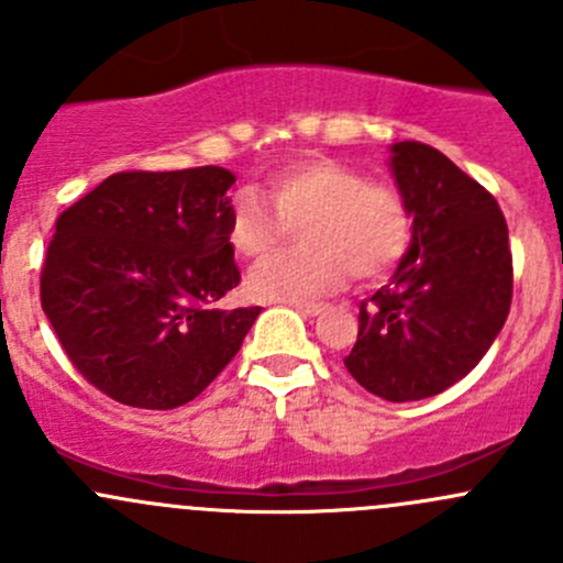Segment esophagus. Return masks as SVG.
I'll return each mask as SVG.
<instances>
[{
    "label": "esophagus",
    "mask_w": 563,
    "mask_h": 563,
    "mask_svg": "<svg viewBox=\"0 0 563 563\" xmlns=\"http://www.w3.org/2000/svg\"><path fill=\"white\" fill-rule=\"evenodd\" d=\"M286 305H291V308L297 310V313H302V316H316V313H321V305H318V302H305V299H291V302H286Z\"/></svg>",
    "instance_id": "1"
}]
</instances>
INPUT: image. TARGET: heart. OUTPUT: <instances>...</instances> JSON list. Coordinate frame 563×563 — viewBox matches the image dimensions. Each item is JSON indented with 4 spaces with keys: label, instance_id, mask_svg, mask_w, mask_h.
Instances as JSON below:
<instances>
[{
    "label": "heart",
    "instance_id": "obj_1",
    "mask_svg": "<svg viewBox=\"0 0 563 563\" xmlns=\"http://www.w3.org/2000/svg\"><path fill=\"white\" fill-rule=\"evenodd\" d=\"M269 203L255 190L236 192L229 242L242 258H261L302 229V247L261 261L247 277L253 297L269 302L323 297L384 277L411 245V209L400 190L371 181L362 168L332 157H305L266 181Z\"/></svg>",
    "mask_w": 563,
    "mask_h": 563
}]
</instances>
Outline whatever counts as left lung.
<instances>
[{
  "mask_svg": "<svg viewBox=\"0 0 563 563\" xmlns=\"http://www.w3.org/2000/svg\"><path fill=\"white\" fill-rule=\"evenodd\" d=\"M413 240L389 286L360 308L345 367L389 402L441 395L468 376L512 305V250L498 201L439 150L391 146Z\"/></svg>",
  "mask_w": 563,
  "mask_h": 563,
  "instance_id": "left-lung-1",
  "label": "left lung"
}]
</instances>
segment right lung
Listing matches in <instances>:
<instances>
[{
	"label": "right lung",
	"instance_id": "obj_1",
	"mask_svg": "<svg viewBox=\"0 0 563 563\" xmlns=\"http://www.w3.org/2000/svg\"><path fill=\"white\" fill-rule=\"evenodd\" d=\"M234 174L119 172L56 218L40 305L67 360L111 400L185 406L242 349L261 308H214L240 286Z\"/></svg>",
	"mask_w": 563,
	"mask_h": 563
}]
</instances>
